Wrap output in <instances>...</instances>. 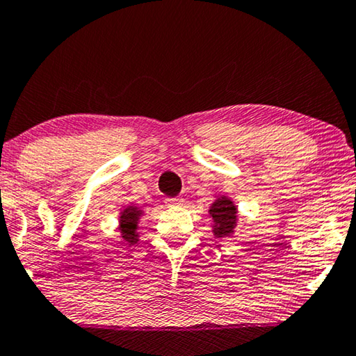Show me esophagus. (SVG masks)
I'll list each match as a JSON object with an SVG mask.
<instances>
[{
	"label": "esophagus",
	"mask_w": 356,
	"mask_h": 356,
	"mask_svg": "<svg viewBox=\"0 0 356 356\" xmlns=\"http://www.w3.org/2000/svg\"><path fill=\"white\" fill-rule=\"evenodd\" d=\"M182 202H184L182 196H174V198H168L166 200V204L168 206H179V204H182Z\"/></svg>",
	"instance_id": "34e87169"
}]
</instances>
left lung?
Here are the masks:
<instances>
[{
	"label": "left lung",
	"instance_id": "1",
	"mask_svg": "<svg viewBox=\"0 0 356 356\" xmlns=\"http://www.w3.org/2000/svg\"><path fill=\"white\" fill-rule=\"evenodd\" d=\"M212 217V233L216 238H231L238 225V206L228 196H220L209 207Z\"/></svg>",
	"mask_w": 356,
	"mask_h": 356
}]
</instances>
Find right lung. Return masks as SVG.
Masks as SVG:
<instances>
[{"label":"right lung","instance_id":"1","mask_svg":"<svg viewBox=\"0 0 356 356\" xmlns=\"http://www.w3.org/2000/svg\"><path fill=\"white\" fill-rule=\"evenodd\" d=\"M143 211L136 206H127L122 209L120 216H118V229L123 239L129 242H136L139 238L138 223L143 217Z\"/></svg>","mask_w":356,"mask_h":356}]
</instances>
